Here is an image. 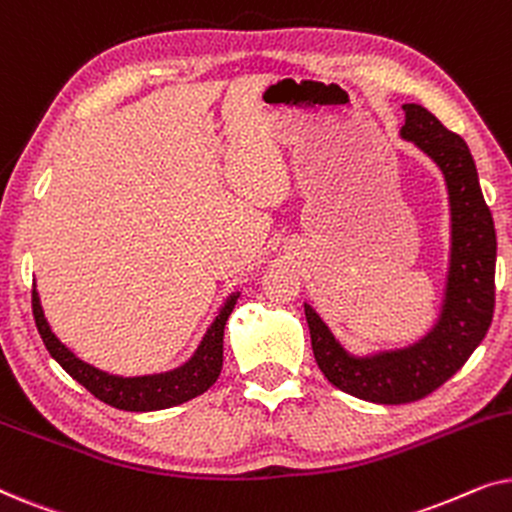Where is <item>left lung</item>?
I'll use <instances>...</instances> for the list:
<instances>
[{"instance_id": "8db88e82", "label": "left lung", "mask_w": 512, "mask_h": 512, "mask_svg": "<svg viewBox=\"0 0 512 512\" xmlns=\"http://www.w3.org/2000/svg\"><path fill=\"white\" fill-rule=\"evenodd\" d=\"M403 111L401 137L438 165L450 195V270L436 326L410 347L352 356L324 319L305 305L312 352L326 380L347 394L382 405L419 401L450 380L485 338L494 314L496 233L471 151L429 109L403 104Z\"/></svg>"}]
</instances>
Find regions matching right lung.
<instances>
[{
    "label": "right lung",
    "instance_id": "right-lung-1",
    "mask_svg": "<svg viewBox=\"0 0 512 512\" xmlns=\"http://www.w3.org/2000/svg\"><path fill=\"white\" fill-rule=\"evenodd\" d=\"M240 298V293H233L221 307L219 317L214 324L207 328L205 338H202L200 347L188 359L184 366L170 370V373L158 375H142V377H118L109 375L104 370H97L90 363L81 361L72 349H67L62 342L55 338V333L48 326L41 310L39 293L32 289V314L37 321V331L44 340V345L55 361L74 377L76 382L83 384L90 394L100 398L102 403L111 405L118 410L130 412H151V410H165L172 405H181L191 398L205 394L212 384L219 380L221 366H223V328L233 312V307Z\"/></svg>",
    "mask_w": 512,
    "mask_h": 512
}]
</instances>
